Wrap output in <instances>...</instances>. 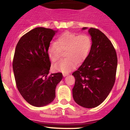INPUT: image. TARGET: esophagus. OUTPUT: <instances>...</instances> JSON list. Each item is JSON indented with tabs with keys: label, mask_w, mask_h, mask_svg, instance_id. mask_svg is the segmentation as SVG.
I'll list each match as a JSON object with an SVG mask.
<instances>
[{
	"label": "esophagus",
	"mask_w": 130,
	"mask_h": 130,
	"mask_svg": "<svg viewBox=\"0 0 130 130\" xmlns=\"http://www.w3.org/2000/svg\"><path fill=\"white\" fill-rule=\"evenodd\" d=\"M69 74V73H63V77H66L67 76H68Z\"/></svg>",
	"instance_id": "esophagus-1"
}]
</instances>
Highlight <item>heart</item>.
<instances>
[{"label":"heart","instance_id":"heart-1","mask_svg":"<svg viewBox=\"0 0 130 130\" xmlns=\"http://www.w3.org/2000/svg\"><path fill=\"white\" fill-rule=\"evenodd\" d=\"M92 40L87 34L67 32L57 38L47 49L51 61L56 62L60 59L62 52L65 51L66 59L54 65V68L62 72H68L83 62L89 56L92 49Z\"/></svg>","mask_w":130,"mask_h":130}]
</instances>
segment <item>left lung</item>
Wrapping results in <instances>:
<instances>
[{
    "mask_svg": "<svg viewBox=\"0 0 130 130\" xmlns=\"http://www.w3.org/2000/svg\"><path fill=\"white\" fill-rule=\"evenodd\" d=\"M89 33L92 49L81 66L72 74L75 77L72 90L77 104L92 108L103 102L114 86L117 57L114 46L103 33L95 28L89 29Z\"/></svg>",
    "mask_w": 130,
    "mask_h": 130,
    "instance_id": "left-lung-1",
    "label": "left lung"
}]
</instances>
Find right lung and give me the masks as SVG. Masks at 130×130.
<instances>
[{
  "mask_svg": "<svg viewBox=\"0 0 130 130\" xmlns=\"http://www.w3.org/2000/svg\"><path fill=\"white\" fill-rule=\"evenodd\" d=\"M56 30L37 27L24 35L16 46L13 69L16 87L30 104L41 107L56 97L57 85L62 79L61 73L49 75L51 61L47 49Z\"/></svg>",
  "mask_w": 130,
  "mask_h": 130,
  "instance_id": "obj_1",
  "label": "right lung"
}]
</instances>
